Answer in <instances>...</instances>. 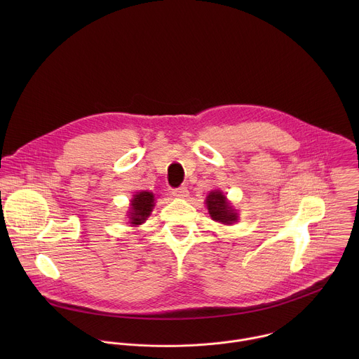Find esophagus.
Segmentation results:
<instances>
[{"mask_svg":"<svg viewBox=\"0 0 359 359\" xmlns=\"http://www.w3.org/2000/svg\"><path fill=\"white\" fill-rule=\"evenodd\" d=\"M172 194L176 196V197H180V198H184V197H187L189 190H187L186 186H180V187L173 189V190H172Z\"/></svg>","mask_w":359,"mask_h":359,"instance_id":"34e87169","label":"esophagus"}]
</instances>
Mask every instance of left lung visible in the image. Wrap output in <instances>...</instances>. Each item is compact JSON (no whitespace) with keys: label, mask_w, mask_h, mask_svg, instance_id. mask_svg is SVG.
Returning <instances> with one entry per match:
<instances>
[{"label":"left lung","mask_w":359,"mask_h":359,"mask_svg":"<svg viewBox=\"0 0 359 359\" xmlns=\"http://www.w3.org/2000/svg\"><path fill=\"white\" fill-rule=\"evenodd\" d=\"M206 203L213 220L220 222L223 224H231L233 222L237 220V215L230 208V204L226 200V196L222 194L220 191H212L208 196Z\"/></svg>","instance_id":"obj_1"}]
</instances>
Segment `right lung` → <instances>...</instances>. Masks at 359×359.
Segmentation results:
<instances>
[{
	"label": "right lung",
	"instance_id": "add662e5",
	"mask_svg": "<svg viewBox=\"0 0 359 359\" xmlns=\"http://www.w3.org/2000/svg\"><path fill=\"white\" fill-rule=\"evenodd\" d=\"M155 197L149 191L137 193L132 200V212H130V223L137 226L142 224L149 216L155 206Z\"/></svg>",
	"mask_w": 359,
	"mask_h": 359
}]
</instances>
